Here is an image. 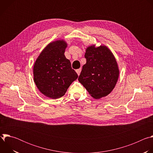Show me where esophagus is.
Segmentation results:
<instances>
[{
	"mask_svg": "<svg viewBox=\"0 0 153 153\" xmlns=\"http://www.w3.org/2000/svg\"><path fill=\"white\" fill-rule=\"evenodd\" d=\"M81 68H79V69H77V70H76V73H77V74H78V76L79 75H80V72H81Z\"/></svg>",
	"mask_w": 153,
	"mask_h": 153,
	"instance_id": "34e87169",
	"label": "esophagus"
}]
</instances>
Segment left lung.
<instances>
[{"label": "left lung", "instance_id": "8db88e82", "mask_svg": "<svg viewBox=\"0 0 153 153\" xmlns=\"http://www.w3.org/2000/svg\"><path fill=\"white\" fill-rule=\"evenodd\" d=\"M86 63L79 77V81L94 99L110 94L117 82L119 70L116 60L106 46H90L86 50Z\"/></svg>", "mask_w": 153, "mask_h": 153}]
</instances>
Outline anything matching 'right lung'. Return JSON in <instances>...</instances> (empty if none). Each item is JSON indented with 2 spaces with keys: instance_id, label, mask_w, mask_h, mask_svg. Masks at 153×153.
<instances>
[{
  "instance_id": "right-lung-1",
  "label": "right lung",
  "mask_w": 153,
  "mask_h": 153,
  "mask_svg": "<svg viewBox=\"0 0 153 153\" xmlns=\"http://www.w3.org/2000/svg\"><path fill=\"white\" fill-rule=\"evenodd\" d=\"M67 43L53 42L43 50L33 68L34 81L39 90L47 97L56 99L64 96L78 77L70 61L65 56Z\"/></svg>"
}]
</instances>
